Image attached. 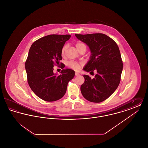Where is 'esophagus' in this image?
Returning <instances> with one entry per match:
<instances>
[{
  "label": "esophagus",
  "mask_w": 148,
  "mask_h": 148,
  "mask_svg": "<svg viewBox=\"0 0 148 148\" xmlns=\"http://www.w3.org/2000/svg\"><path fill=\"white\" fill-rule=\"evenodd\" d=\"M75 76H78V75H79V74L78 73H75Z\"/></svg>",
  "instance_id": "obj_1"
}]
</instances>
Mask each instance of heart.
I'll use <instances>...</instances> for the list:
<instances>
[{
  "label": "heart",
  "instance_id": "b5f03b06",
  "mask_svg": "<svg viewBox=\"0 0 148 148\" xmlns=\"http://www.w3.org/2000/svg\"><path fill=\"white\" fill-rule=\"evenodd\" d=\"M76 47L77 48V50L82 47H85L86 48V45L84 43L82 42H77L76 44ZM68 48V45L66 44L65 45H64L63 47L62 48V55L64 56L65 53V51L66 50H67ZM83 65V63H82V62H73V61H71L69 62L68 63V66L71 68V69H73V70L75 71H79L80 68H81V66Z\"/></svg>",
  "mask_w": 148,
  "mask_h": 148
}]
</instances>
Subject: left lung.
I'll return each mask as SVG.
<instances>
[{
  "label": "left lung",
  "instance_id": "left-lung-1",
  "mask_svg": "<svg viewBox=\"0 0 148 148\" xmlns=\"http://www.w3.org/2000/svg\"><path fill=\"white\" fill-rule=\"evenodd\" d=\"M75 36L89 47L92 53L90 60L83 69L87 72H97L93 79L83 75L85 82L81 85V92L90 102H102L119 85L123 63L119 47L111 38L102 33L76 34Z\"/></svg>",
  "mask_w": 148,
  "mask_h": 148
}]
</instances>
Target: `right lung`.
Masks as SVG:
<instances>
[{
	"instance_id": "add662e5",
	"label": "right lung",
	"mask_w": 148,
	"mask_h": 148,
	"mask_svg": "<svg viewBox=\"0 0 148 148\" xmlns=\"http://www.w3.org/2000/svg\"><path fill=\"white\" fill-rule=\"evenodd\" d=\"M71 35L51 34L33 42L25 62L28 83L32 91L47 101H54L65 95L67 85L75 75L74 71L66 69L57 75L53 73L54 65L62 63V49Z\"/></svg>"
}]
</instances>
